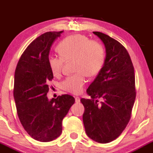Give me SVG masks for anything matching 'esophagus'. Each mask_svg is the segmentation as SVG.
I'll return each instance as SVG.
<instances>
[{"label":"esophagus","mask_w":153,"mask_h":153,"mask_svg":"<svg viewBox=\"0 0 153 153\" xmlns=\"http://www.w3.org/2000/svg\"><path fill=\"white\" fill-rule=\"evenodd\" d=\"M75 102H76V103H80V98H79V97H75Z\"/></svg>","instance_id":"esophagus-1"}]
</instances>
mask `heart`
<instances>
[{
  "label": "heart",
  "instance_id": "obj_1",
  "mask_svg": "<svg viewBox=\"0 0 153 153\" xmlns=\"http://www.w3.org/2000/svg\"><path fill=\"white\" fill-rule=\"evenodd\" d=\"M59 56L50 55L48 65L54 76H59L65 62L73 59V70L60 84L62 90L71 94L81 92L86 82V76L93 77L99 73L105 60V49L100 42L90 40L83 34H73L64 38L57 47Z\"/></svg>",
  "mask_w": 153,
  "mask_h": 153
}]
</instances>
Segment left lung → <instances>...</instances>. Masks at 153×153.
Listing matches in <instances>:
<instances>
[{
	"label": "left lung",
	"mask_w": 153,
	"mask_h": 153,
	"mask_svg": "<svg viewBox=\"0 0 153 153\" xmlns=\"http://www.w3.org/2000/svg\"><path fill=\"white\" fill-rule=\"evenodd\" d=\"M106 47L103 68L89 85L91 99H81L82 121L88 136L108 143L122 134L130 120L136 98L134 70L130 56L121 43L108 35L94 31ZM103 101L99 102L97 99Z\"/></svg>",
	"instance_id": "8db88e82"
}]
</instances>
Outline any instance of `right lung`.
Here are the masks:
<instances>
[{
	"mask_svg": "<svg viewBox=\"0 0 153 153\" xmlns=\"http://www.w3.org/2000/svg\"><path fill=\"white\" fill-rule=\"evenodd\" d=\"M62 32L49 31L35 39L23 52L15 71L13 96L19 119L31 137L44 143L61 134L62 119L75 103L68 94L51 100L47 96L49 82L53 79L49 53Z\"/></svg>",
	"mask_w": 153,
	"mask_h": 153,
	"instance_id": "add662e5",
	"label": "right lung"
}]
</instances>
